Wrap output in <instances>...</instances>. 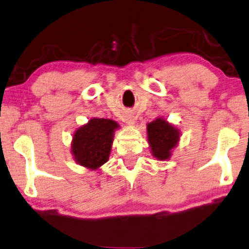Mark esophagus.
<instances>
[{
    "label": "esophagus",
    "instance_id": "obj_1",
    "mask_svg": "<svg viewBox=\"0 0 249 249\" xmlns=\"http://www.w3.org/2000/svg\"><path fill=\"white\" fill-rule=\"evenodd\" d=\"M125 123L127 124V125H129V126L134 125V124H135V118H134V116H132V115H127V116L125 117Z\"/></svg>",
    "mask_w": 249,
    "mask_h": 249
}]
</instances>
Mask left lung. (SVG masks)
Wrapping results in <instances>:
<instances>
[{"mask_svg":"<svg viewBox=\"0 0 249 249\" xmlns=\"http://www.w3.org/2000/svg\"><path fill=\"white\" fill-rule=\"evenodd\" d=\"M146 134L152 156L162 161L170 158L180 139L179 129L162 117L146 124Z\"/></svg>","mask_w":249,"mask_h":249,"instance_id":"left-lung-1","label":"left lung"}]
</instances>
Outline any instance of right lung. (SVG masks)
I'll use <instances>...</instances> for the list:
<instances>
[{"instance_id":"obj_1","label":"right lung","mask_w":249,"mask_h":249,"mask_svg":"<svg viewBox=\"0 0 249 249\" xmlns=\"http://www.w3.org/2000/svg\"><path fill=\"white\" fill-rule=\"evenodd\" d=\"M120 127L115 121L91 118L73 134L71 153L80 166L97 170L109 159L114 133Z\"/></svg>"}]
</instances>
